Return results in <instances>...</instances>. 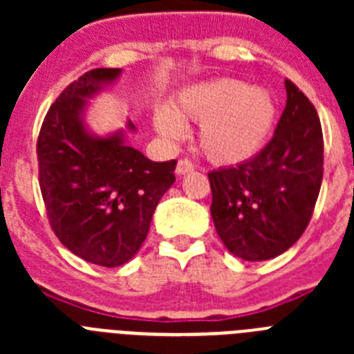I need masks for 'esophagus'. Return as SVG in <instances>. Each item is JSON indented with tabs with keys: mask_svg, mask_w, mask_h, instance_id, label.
<instances>
[{
	"mask_svg": "<svg viewBox=\"0 0 354 354\" xmlns=\"http://www.w3.org/2000/svg\"><path fill=\"white\" fill-rule=\"evenodd\" d=\"M193 170H195V167H193L192 162L187 161V159H180V161L177 162V168H175V174L179 175V177H183V175L192 174Z\"/></svg>",
	"mask_w": 354,
	"mask_h": 354,
	"instance_id": "obj_1",
	"label": "esophagus"
}]
</instances>
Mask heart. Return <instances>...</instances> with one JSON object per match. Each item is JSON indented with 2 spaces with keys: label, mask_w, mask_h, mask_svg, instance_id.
Instances as JSON below:
<instances>
[{
  "label": "heart",
  "mask_w": 354,
  "mask_h": 354,
  "mask_svg": "<svg viewBox=\"0 0 354 354\" xmlns=\"http://www.w3.org/2000/svg\"><path fill=\"white\" fill-rule=\"evenodd\" d=\"M277 120V102L261 86L237 80H214L184 90L174 106L152 115L156 133L179 142L186 122L198 126V147L211 161L236 165L252 159L266 145Z\"/></svg>",
  "instance_id": "b5f03b06"
}]
</instances>
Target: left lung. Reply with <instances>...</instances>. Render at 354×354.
Returning <instances> with one entry per match:
<instances>
[{
    "instance_id": "obj_1",
    "label": "left lung",
    "mask_w": 354,
    "mask_h": 354,
    "mask_svg": "<svg viewBox=\"0 0 354 354\" xmlns=\"http://www.w3.org/2000/svg\"><path fill=\"white\" fill-rule=\"evenodd\" d=\"M287 102L257 156L209 174L214 228L250 262L282 255L305 232L323 183V131L314 104L286 80Z\"/></svg>"
}]
</instances>
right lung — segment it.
Masks as SVG:
<instances>
[{
	"instance_id": "1",
	"label": "right lung",
	"mask_w": 354,
	"mask_h": 354,
	"mask_svg": "<svg viewBox=\"0 0 354 354\" xmlns=\"http://www.w3.org/2000/svg\"><path fill=\"white\" fill-rule=\"evenodd\" d=\"M122 76L93 68L60 93L37 143L39 180L49 223L74 255L118 268L140 252L159 200L175 183L177 161L156 162L127 143L126 127L97 134L86 124L90 101Z\"/></svg>"
}]
</instances>
